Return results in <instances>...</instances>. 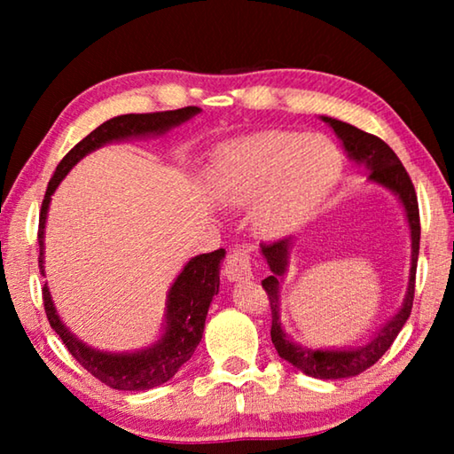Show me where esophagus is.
I'll list each match as a JSON object with an SVG mask.
<instances>
[{
    "label": "esophagus",
    "instance_id": "esophagus-1",
    "mask_svg": "<svg viewBox=\"0 0 454 454\" xmlns=\"http://www.w3.org/2000/svg\"><path fill=\"white\" fill-rule=\"evenodd\" d=\"M224 274L230 282H242L252 278V262H250V252L244 246H236L230 250L226 258Z\"/></svg>",
    "mask_w": 454,
    "mask_h": 454
}]
</instances>
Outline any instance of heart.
Returning a JSON list of instances; mask_svg holds the SVG:
<instances>
[{
  "label": "heart",
  "mask_w": 454,
  "mask_h": 454,
  "mask_svg": "<svg viewBox=\"0 0 454 454\" xmlns=\"http://www.w3.org/2000/svg\"><path fill=\"white\" fill-rule=\"evenodd\" d=\"M340 174V153L325 136L262 132L222 145L206 170L214 196L230 206L254 202L262 236H286L318 208Z\"/></svg>",
  "instance_id": "obj_1"
}]
</instances>
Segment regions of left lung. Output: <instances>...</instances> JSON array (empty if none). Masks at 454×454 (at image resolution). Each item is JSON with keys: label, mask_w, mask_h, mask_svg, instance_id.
<instances>
[{"label": "left lung", "mask_w": 454, "mask_h": 454, "mask_svg": "<svg viewBox=\"0 0 454 454\" xmlns=\"http://www.w3.org/2000/svg\"><path fill=\"white\" fill-rule=\"evenodd\" d=\"M320 120L334 129L338 140L342 142L344 152L352 162L363 166L368 172V182L379 184V186L393 192L403 204L406 222L411 230V272H409V286H406L401 309L396 310L376 333L368 338L363 347H342V348H312L302 347L292 340L286 334L280 320V284L284 274L288 272L290 264V250L294 246V238H284L274 244H262V256L266 258L270 276L262 280V286L270 298L272 310V344L278 350V356L286 360L298 371L314 376V379H350L364 372L379 360L384 352L390 348L395 338L401 333L404 322L409 320L412 310L414 298V276H417V260H419V242H420V218H419V202L417 192H414L412 182L406 174L404 166L401 164L396 153L390 150L388 144H384L380 137L366 134L363 129L347 124V121L320 116Z\"/></svg>", "instance_id": "left-lung-1"}]
</instances>
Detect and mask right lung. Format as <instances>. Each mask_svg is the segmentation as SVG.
<instances>
[{
    "label": "right lung",
    "mask_w": 454,
    "mask_h": 454,
    "mask_svg": "<svg viewBox=\"0 0 454 454\" xmlns=\"http://www.w3.org/2000/svg\"><path fill=\"white\" fill-rule=\"evenodd\" d=\"M202 110L196 106L182 107L172 112H156V114H126L104 121L94 132L88 134L80 144L66 153L64 160L58 164L51 180L45 190V198L40 212V272L45 276L43 268V236L45 222H48V210L53 192L58 190L59 182L66 178L67 172L86 158L90 152L102 148L106 144L129 140V137H148L162 136L170 132L172 128L184 124ZM226 256V250H214L210 254H200L190 258L182 272L176 276L174 284L168 290L166 298V314L162 334L150 347L132 350V352H104L91 348L90 344L82 342L72 330L61 322L59 314L53 306L48 282L43 284V306L51 328L64 340L66 348L72 356L102 380L110 388L116 390H150L156 388L172 379L180 371L184 363H188L194 355L196 347L202 340L206 314H208L214 294L220 290V264Z\"/></svg>",
    "instance_id": "obj_1"
}]
</instances>
